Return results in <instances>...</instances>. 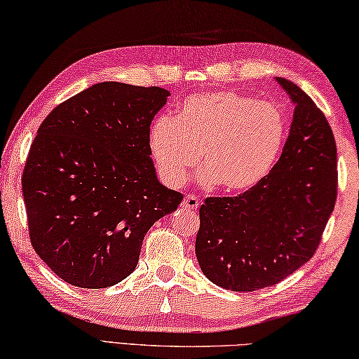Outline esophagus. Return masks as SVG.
<instances>
[{
    "mask_svg": "<svg viewBox=\"0 0 359 359\" xmlns=\"http://www.w3.org/2000/svg\"><path fill=\"white\" fill-rule=\"evenodd\" d=\"M183 205L184 208H189V210H196V208H198L201 207V201H198V198L196 197V196H186L184 197V201H183Z\"/></svg>",
    "mask_w": 359,
    "mask_h": 359,
    "instance_id": "1",
    "label": "esophagus"
}]
</instances>
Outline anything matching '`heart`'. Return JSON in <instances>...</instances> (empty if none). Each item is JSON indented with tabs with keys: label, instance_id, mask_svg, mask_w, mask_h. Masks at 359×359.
Returning a JSON list of instances; mask_svg holds the SVG:
<instances>
[{
	"label": "heart",
	"instance_id": "b5f03b06",
	"mask_svg": "<svg viewBox=\"0 0 359 359\" xmlns=\"http://www.w3.org/2000/svg\"><path fill=\"white\" fill-rule=\"evenodd\" d=\"M286 121L272 103L232 90L187 97L178 116H161L149 130V149L161 180L180 187L202 161L198 183L245 192L270 173L283 148Z\"/></svg>",
	"mask_w": 359,
	"mask_h": 359
}]
</instances>
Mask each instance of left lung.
Listing matches in <instances>:
<instances>
[{
  "label": "left lung",
  "mask_w": 359,
  "mask_h": 359,
  "mask_svg": "<svg viewBox=\"0 0 359 359\" xmlns=\"http://www.w3.org/2000/svg\"><path fill=\"white\" fill-rule=\"evenodd\" d=\"M277 82L294 103L283 152L270 173L237 197L201 207L196 256L205 277L231 291L277 285L310 261L337 197V148L307 93Z\"/></svg>",
  "instance_id": "obj_1"
}]
</instances>
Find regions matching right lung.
<instances>
[{"mask_svg": "<svg viewBox=\"0 0 359 359\" xmlns=\"http://www.w3.org/2000/svg\"><path fill=\"white\" fill-rule=\"evenodd\" d=\"M168 95L100 82L39 126L22 176L28 232L67 283L98 290L127 278L151 226L183 201L157 180L149 149L151 122Z\"/></svg>", "mask_w": 359, "mask_h": 359, "instance_id": "1", "label": "right lung"}]
</instances>
